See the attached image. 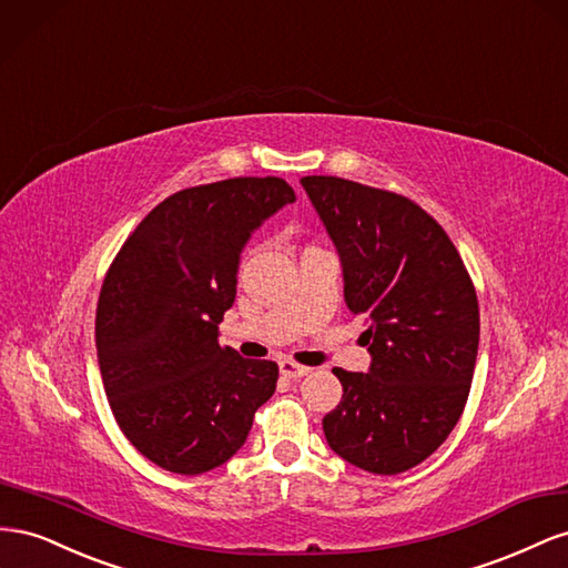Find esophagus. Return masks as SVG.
Here are the masks:
<instances>
[{"label": "esophagus", "instance_id": "34e87169", "mask_svg": "<svg viewBox=\"0 0 568 568\" xmlns=\"http://www.w3.org/2000/svg\"><path fill=\"white\" fill-rule=\"evenodd\" d=\"M310 366H302V364H297V362H293V359H283L281 362V374L285 376V378H302V376H306L310 374Z\"/></svg>", "mask_w": 568, "mask_h": 568}]
</instances>
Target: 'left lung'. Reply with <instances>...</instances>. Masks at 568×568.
Segmentation results:
<instances>
[{
    "instance_id": "8db88e82",
    "label": "left lung",
    "mask_w": 568,
    "mask_h": 568,
    "mask_svg": "<svg viewBox=\"0 0 568 568\" xmlns=\"http://www.w3.org/2000/svg\"><path fill=\"white\" fill-rule=\"evenodd\" d=\"M343 262L345 302L366 321L368 374L333 368L343 399L323 416L335 455L395 476L440 447L464 412L478 354V297L457 247L397 192L306 175Z\"/></svg>"
}]
</instances>
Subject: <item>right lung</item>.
Returning <instances> with one entry per match:
<instances>
[{
	"instance_id": "1",
	"label": "right lung",
	"mask_w": 568,
	"mask_h": 568,
	"mask_svg": "<svg viewBox=\"0 0 568 568\" xmlns=\"http://www.w3.org/2000/svg\"><path fill=\"white\" fill-rule=\"evenodd\" d=\"M295 202L283 178H229L171 194L113 258L97 302L104 393L140 455L197 476L245 445L278 364L219 345L252 231Z\"/></svg>"
}]
</instances>
